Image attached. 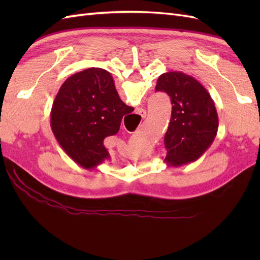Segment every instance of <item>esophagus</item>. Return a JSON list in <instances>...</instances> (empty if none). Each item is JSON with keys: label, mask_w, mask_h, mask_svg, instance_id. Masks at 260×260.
Masks as SVG:
<instances>
[{"label": "esophagus", "mask_w": 260, "mask_h": 260, "mask_svg": "<svg viewBox=\"0 0 260 260\" xmlns=\"http://www.w3.org/2000/svg\"><path fill=\"white\" fill-rule=\"evenodd\" d=\"M136 114H139L143 119H144V118L146 117V110H145V109H142V108H141V109H137V110H136Z\"/></svg>", "instance_id": "obj_1"}]
</instances>
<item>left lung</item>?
Returning <instances> with one entry per match:
<instances>
[{
    "mask_svg": "<svg viewBox=\"0 0 260 260\" xmlns=\"http://www.w3.org/2000/svg\"><path fill=\"white\" fill-rule=\"evenodd\" d=\"M155 90L167 92L173 105L164 136V161L175 168L197 161L218 132V113L211 96L196 78L182 71L159 76Z\"/></svg>",
    "mask_w": 260,
    "mask_h": 260,
    "instance_id": "8db88e82",
    "label": "left lung"
}]
</instances>
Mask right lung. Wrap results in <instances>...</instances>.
Returning a JSON list of instances; mask_svg holds the SVG:
<instances>
[{
    "label": "right lung",
    "instance_id": "add662e5",
    "mask_svg": "<svg viewBox=\"0 0 260 260\" xmlns=\"http://www.w3.org/2000/svg\"><path fill=\"white\" fill-rule=\"evenodd\" d=\"M133 110L121 102L107 70L88 68L70 76L60 87L50 125L66 154L91 170L110 157L104 140L117 134L123 116Z\"/></svg>",
    "mask_w": 260,
    "mask_h": 260
}]
</instances>
